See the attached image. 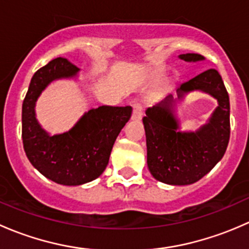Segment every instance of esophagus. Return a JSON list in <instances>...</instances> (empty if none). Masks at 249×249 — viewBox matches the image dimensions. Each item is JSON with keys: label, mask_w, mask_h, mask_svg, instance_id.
<instances>
[{"label": "esophagus", "mask_w": 249, "mask_h": 249, "mask_svg": "<svg viewBox=\"0 0 249 249\" xmlns=\"http://www.w3.org/2000/svg\"><path fill=\"white\" fill-rule=\"evenodd\" d=\"M132 108H134V112H132V119L134 120H140L142 119L143 115V106L140 104V102H135L132 105Z\"/></svg>", "instance_id": "1"}]
</instances>
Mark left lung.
<instances>
[{
	"instance_id": "1",
	"label": "left lung",
	"mask_w": 249,
	"mask_h": 249,
	"mask_svg": "<svg viewBox=\"0 0 249 249\" xmlns=\"http://www.w3.org/2000/svg\"><path fill=\"white\" fill-rule=\"evenodd\" d=\"M185 61L203 60L200 54H182ZM202 90L218 100L210 123L196 132H179L172 114L173 96L145 110L143 125L147 140L148 169L155 179L172 185L193 184L207 175L227 150L230 139L229 94L219 72L210 69L177 89L178 99L185 92Z\"/></svg>"
}]
</instances>
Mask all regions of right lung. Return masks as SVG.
<instances>
[{
  "label": "right lung",
  "instance_id": "1",
  "mask_svg": "<svg viewBox=\"0 0 249 249\" xmlns=\"http://www.w3.org/2000/svg\"><path fill=\"white\" fill-rule=\"evenodd\" d=\"M79 69L64 57L41 67L22 102L21 137L27 159L57 184L80 185L96 179L108 165L113 144L132 108L101 106L85 113L69 132L49 136L37 123L35 104L42 90L57 78L76 76Z\"/></svg>",
  "mask_w": 249,
  "mask_h": 249
}]
</instances>
